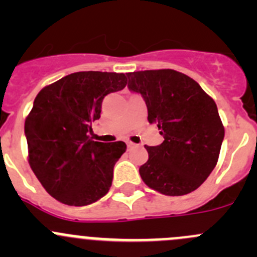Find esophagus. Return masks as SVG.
<instances>
[{
	"label": "esophagus",
	"mask_w": 257,
	"mask_h": 257,
	"mask_svg": "<svg viewBox=\"0 0 257 257\" xmlns=\"http://www.w3.org/2000/svg\"><path fill=\"white\" fill-rule=\"evenodd\" d=\"M126 147H128V149H132V148L136 147V144L132 143V142H128V143H126Z\"/></svg>",
	"instance_id": "1"
}]
</instances>
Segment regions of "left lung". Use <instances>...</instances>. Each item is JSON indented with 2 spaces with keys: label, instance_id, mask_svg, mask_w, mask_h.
<instances>
[{
  "label": "left lung",
  "instance_id": "obj_1",
  "mask_svg": "<svg viewBox=\"0 0 257 257\" xmlns=\"http://www.w3.org/2000/svg\"><path fill=\"white\" fill-rule=\"evenodd\" d=\"M128 87L141 93L148 120L164 138L148 147L139 174L149 188L169 196L196 190L219 159L224 125L214 99L193 78L174 69L128 73Z\"/></svg>",
  "mask_w": 257,
  "mask_h": 257
}]
</instances>
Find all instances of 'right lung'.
<instances>
[{
    "instance_id": "1",
    "label": "right lung",
    "mask_w": 257,
    "mask_h": 257,
    "mask_svg": "<svg viewBox=\"0 0 257 257\" xmlns=\"http://www.w3.org/2000/svg\"><path fill=\"white\" fill-rule=\"evenodd\" d=\"M125 85L124 73L76 72L46 85L35 98L25 121L28 163L56 200L84 206L109 191L113 168L126 145L94 142L89 133L105 95Z\"/></svg>"
}]
</instances>
